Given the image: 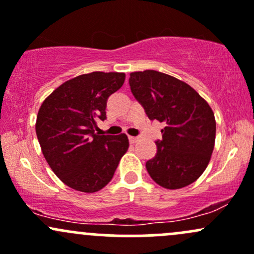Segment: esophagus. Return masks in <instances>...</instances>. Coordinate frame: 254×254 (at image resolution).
Here are the masks:
<instances>
[{"label":"esophagus","mask_w":254,"mask_h":254,"mask_svg":"<svg viewBox=\"0 0 254 254\" xmlns=\"http://www.w3.org/2000/svg\"><path fill=\"white\" fill-rule=\"evenodd\" d=\"M128 139H129V141H130V143H132V144H134V143H137L139 138H137V137H128Z\"/></svg>","instance_id":"obj_1"}]
</instances>
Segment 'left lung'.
<instances>
[{
	"instance_id": "left-lung-1",
	"label": "left lung",
	"mask_w": 254,
	"mask_h": 254,
	"mask_svg": "<svg viewBox=\"0 0 254 254\" xmlns=\"http://www.w3.org/2000/svg\"><path fill=\"white\" fill-rule=\"evenodd\" d=\"M130 91L150 120L165 122L157 152L146 162L152 181L181 189L198 179L214 149L215 119L192 87L167 73L145 70L129 75Z\"/></svg>"
}]
</instances>
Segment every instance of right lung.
Returning <instances> with one entry per match:
<instances>
[{
  "mask_svg": "<svg viewBox=\"0 0 254 254\" xmlns=\"http://www.w3.org/2000/svg\"><path fill=\"white\" fill-rule=\"evenodd\" d=\"M125 77L124 72L84 73L61 84L41 105L36 134L43 156L56 176L77 191L103 189L129 146L126 134L100 135L97 126Z\"/></svg>",
  "mask_w": 254,
  "mask_h": 254,
  "instance_id": "right-lung-1",
  "label": "right lung"
}]
</instances>
